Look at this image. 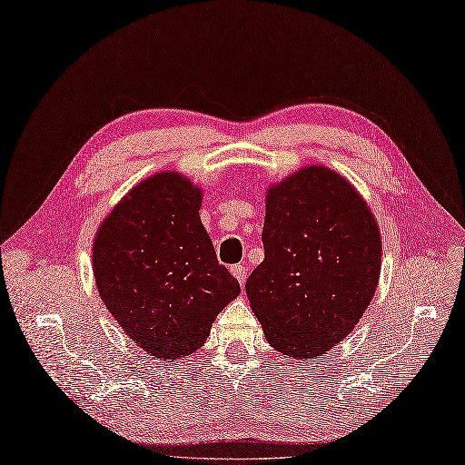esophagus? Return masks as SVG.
<instances>
[{
    "label": "esophagus",
    "mask_w": 465,
    "mask_h": 465,
    "mask_svg": "<svg viewBox=\"0 0 465 465\" xmlns=\"http://www.w3.org/2000/svg\"><path fill=\"white\" fill-rule=\"evenodd\" d=\"M231 273L234 275V279H236L241 285L246 283V267H244V265H232V267H231Z\"/></svg>",
    "instance_id": "esophagus-1"
}]
</instances>
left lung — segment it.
I'll list each match as a JSON object with an SVG mask.
<instances>
[{
	"mask_svg": "<svg viewBox=\"0 0 465 465\" xmlns=\"http://www.w3.org/2000/svg\"><path fill=\"white\" fill-rule=\"evenodd\" d=\"M263 262L246 281L267 343L312 361L355 330L380 279L382 241L347 178L308 164L265 195Z\"/></svg>",
	"mask_w": 465,
	"mask_h": 465,
	"instance_id": "obj_1",
	"label": "left lung"
}]
</instances>
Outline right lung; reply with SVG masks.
Masks as SVG:
<instances>
[{
  "mask_svg": "<svg viewBox=\"0 0 465 465\" xmlns=\"http://www.w3.org/2000/svg\"><path fill=\"white\" fill-rule=\"evenodd\" d=\"M203 193L180 173H157L112 207L93 242L98 294L145 353L198 351L241 285L217 262L200 219Z\"/></svg>",
  "mask_w": 465,
  "mask_h": 465,
  "instance_id": "1",
  "label": "right lung"
}]
</instances>
